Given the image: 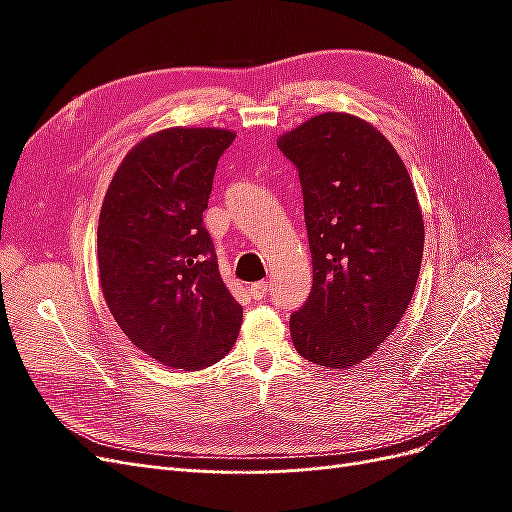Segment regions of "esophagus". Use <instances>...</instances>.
Masks as SVG:
<instances>
[{"label": "esophagus", "instance_id": "esophagus-1", "mask_svg": "<svg viewBox=\"0 0 512 512\" xmlns=\"http://www.w3.org/2000/svg\"><path fill=\"white\" fill-rule=\"evenodd\" d=\"M269 292H271V284H269V282H256V284L250 286V294H252V297H254L256 301L265 299Z\"/></svg>", "mask_w": 512, "mask_h": 512}]
</instances>
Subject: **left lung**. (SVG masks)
<instances>
[{
    "label": "left lung",
    "mask_w": 512,
    "mask_h": 512,
    "mask_svg": "<svg viewBox=\"0 0 512 512\" xmlns=\"http://www.w3.org/2000/svg\"><path fill=\"white\" fill-rule=\"evenodd\" d=\"M297 166L312 292L290 316L303 359L350 369L374 354L412 301L425 226L408 170L371 123L322 113L277 138Z\"/></svg>",
    "instance_id": "1"
}]
</instances>
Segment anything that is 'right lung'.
Returning <instances> with one entry per match:
<instances>
[{"label": "right lung", "instance_id": "1", "mask_svg": "<svg viewBox=\"0 0 512 512\" xmlns=\"http://www.w3.org/2000/svg\"><path fill=\"white\" fill-rule=\"evenodd\" d=\"M235 132L168 128L130 149L98 224L100 284L130 342L170 369L198 371L235 344L243 307L224 286L203 226Z\"/></svg>", "mask_w": 512, "mask_h": 512}]
</instances>
